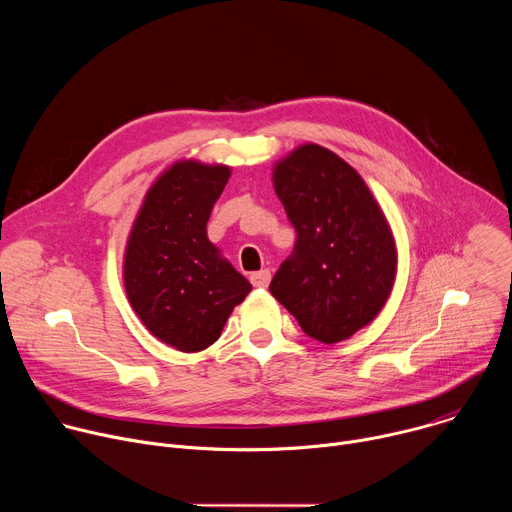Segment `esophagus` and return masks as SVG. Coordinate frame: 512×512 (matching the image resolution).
Masks as SVG:
<instances>
[{
    "mask_svg": "<svg viewBox=\"0 0 512 512\" xmlns=\"http://www.w3.org/2000/svg\"><path fill=\"white\" fill-rule=\"evenodd\" d=\"M249 279H251V283H253L255 287H267L269 281H271V271H269V269L255 271V273H251Z\"/></svg>",
    "mask_w": 512,
    "mask_h": 512,
    "instance_id": "esophagus-1",
    "label": "esophagus"
}]
</instances>
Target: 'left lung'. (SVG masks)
<instances>
[{
	"label": "left lung",
	"mask_w": 512,
	"mask_h": 512,
	"mask_svg": "<svg viewBox=\"0 0 512 512\" xmlns=\"http://www.w3.org/2000/svg\"><path fill=\"white\" fill-rule=\"evenodd\" d=\"M273 188L298 239L269 291L308 336L346 340L377 318L393 289L387 218L358 172L316 143L277 162Z\"/></svg>",
	"instance_id": "8db88e82"
}]
</instances>
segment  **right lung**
I'll return each mask as SVG.
<instances>
[{
  "label": "right lung",
  "mask_w": 512,
  "mask_h": 512,
  "mask_svg": "<svg viewBox=\"0 0 512 512\" xmlns=\"http://www.w3.org/2000/svg\"><path fill=\"white\" fill-rule=\"evenodd\" d=\"M227 166L176 162L145 194L123 263L131 308L156 338L198 352L221 336L251 283L206 237Z\"/></svg>",
  "instance_id": "right-lung-1"
}]
</instances>
